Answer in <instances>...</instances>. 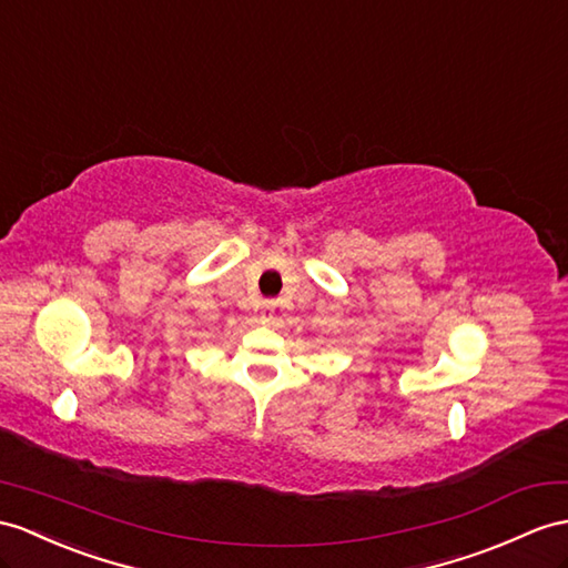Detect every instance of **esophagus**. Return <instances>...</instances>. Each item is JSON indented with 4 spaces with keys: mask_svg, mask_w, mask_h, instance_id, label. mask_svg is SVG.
<instances>
[{
    "mask_svg": "<svg viewBox=\"0 0 568 568\" xmlns=\"http://www.w3.org/2000/svg\"><path fill=\"white\" fill-rule=\"evenodd\" d=\"M274 306H276V303L274 301H265V303H262V321H272V311H274Z\"/></svg>",
    "mask_w": 568,
    "mask_h": 568,
    "instance_id": "obj_1",
    "label": "esophagus"
}]
</instances>
